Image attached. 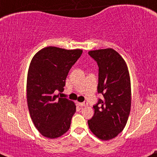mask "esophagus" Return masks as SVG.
<instances>
[{
    "mask_svg": "<svg viewBox=\"0 0 157 157\" xmlns=\"http://www.w3.org/2000/svg\"><path fill=\"white\" fill-rule=\"evenodd\" d=\"M79 105L81 106H88V103L86 102V101H84V102H82V103H79Z\"/></svg>",
    "mask_w": 157,
    "mask_h": 157,
    "instance_id": "esophagus-1",
    "label": "esophagus"
}]
</instances>
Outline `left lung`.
Here are the masks:
<instances>
[{
  "label": "left lung",
  "mask_w": 157,
  "mask_h": 157,
  "mask_svg": "<svg viewBox=\"0 0 157 157\" xmlns=\"http://www.w3.org/2000/svg\"><path fill=\"white\" fill-rule=\"evenodd\" d=\"M98 65V99L94 114L88 120L89 129L102 140L116 137L124 128L131 106V86L127 64L112 48L89 51Z\"/></svg>",
  "instance_id": "obj_1"
}]
</instances>
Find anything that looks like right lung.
Returning <instances> with one entry per match:
<instances>
[{"mask_svg":"<svg viewBox=\"0 0 157 157\" xmlns=\"http://www.w3.org/2000/svg\"><path fill=\"white\" fill-rule=\"evenodd\" d=\"M82 53L80 49L50 46L31 60L27 80V105L34 125L44 137L55 139L69 130L76 106L68 98H57L55 92H63L69 70Z\"/></svg>","mask_w":157,"mask_h":157,"instance_id":"right-lung-1","label":"right lung"}]
</instances>
